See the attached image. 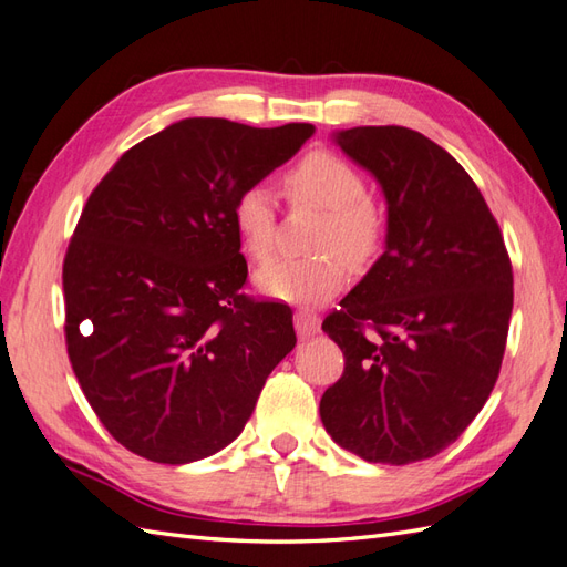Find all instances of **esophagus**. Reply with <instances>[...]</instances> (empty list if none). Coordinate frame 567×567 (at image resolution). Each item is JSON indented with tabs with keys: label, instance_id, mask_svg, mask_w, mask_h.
<instances>
[{
	"label": "esophagus",
	"instance_id": "esophagus-1",
	"mask_svg": "<svg viewBox=\"0 0 567 567\" xmlns=\"http://www.w3.org/2000/svg\"><path fill=\"white\" fill-rule=\"evenodd\" d=\"M293 322H296V331L300 339H310L317 334V331H320V317L310 310H298L293 315Z\"/></svg>",
	"mask_w": 567,
	"mask_h": 567
}]
</instances>
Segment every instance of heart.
I'll return each instance as SVG.
<instances>
[{"mask_svg": "<svg viewBox=\"0 0 567 567\" xmlns=\"http://www.w3.org/2000/svg\"><path fill=\"white\" fill-rule=\"evenodd\" d=\"M284 185L293 204H310L327 212L317 236L315 257H279L255 274L265 296L288 302H320L337 293L351 265H365L378 255L384 220L370 202V187L361 171L331 151H312L286 173ZM233 226L250 259H267L274 250L276 204L265 185H247L233 202Z\"/></svg>", "mask_w": 567, "mask_h": 567, "instance_id": "1", "label": "heart"}]
</instances>
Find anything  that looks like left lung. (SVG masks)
Returning a JSON list of instances; mask_svg holds the SVG:
<instances>
[{
	"mask_svg": "<svg viewBox=\"0 0 567 567\" xmlns=\"http://www.w3.org/2000/svg\"><path fill=\"white\" fill-rule=\"evenodd\" d=\"M334 142L382 185L388 247L322 322L347 363L320 416L365 462H421L450 447L495 388L513 265L486 199L443 146L396 124Z\"/></svg>",
	"mask_w": 567,
	"mask_h": 567,
	"instance_id": "8db88e82",
	"label": "left lung"
}]
</instances>
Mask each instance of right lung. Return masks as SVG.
<instances>
[{
    "label": "right lung",
    "instance_id": "1",
    "mask_svg": "<svg viewBox=\"0 0 567 567\" xmlns=\"http://www.w3.org/2000/svg\"><path fill=\"white\" fill-rule=\"evenodd\" d=\"M315 134L189 117L124 151L69 240L64 337L95 416L158 464L212 457L296 347L293 312L243 293L233 202Z\"/></svg>",
    "mask_w": 567,
    "mask_h": 567
}]
</instances>
